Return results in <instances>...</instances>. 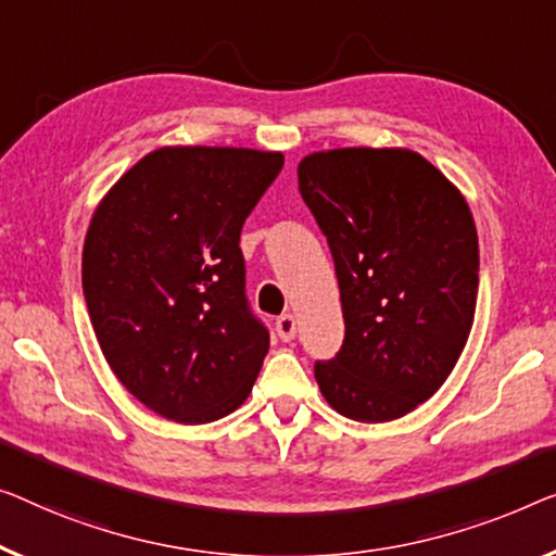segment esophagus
I'll list each match as a JSON object with an SVG mask.
<instances>
[{
  "mask_svg": "<svg viewBox=\"0 0 556 556\" xmlns=\"http://www.w3.org/2000/svg\"><path fill=\"white\" fill-rule=\"evenodd\" d=\"M277 327V334L281 342H292V339L296 337V319L292 317V314H281V317L275 321Z\"/></svg>",
  "mask_w": 556,
  "mask_h": 556,
  "instance_id": "obj_1",
  "label": "esophagus"
}]
</instances>
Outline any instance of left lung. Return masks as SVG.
<instances>
[{
	"label": "left lung",
	"instance_id": "obj_1",
	"mask_svg": "<svg viewBox=\"0 0 556 556\" xmlns=\"http://www.w3.org/2000/svg\"><path fill=\"white\" fill-rule=\"evenodd\" d=\"M296 174L334 256L346 329L337 357L314 364L321 396L364 425L400 419L452 375L475 321L467 199L402 147L314 152Z\"/></svg>",
	"mask_w": 556,
	"mask_h": 556
}]
</instances>
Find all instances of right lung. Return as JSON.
<instances>
[{
  "label": "right lung",
  "mask_w": 556,
  "mask_h": 556,
  "mask_svg": "<svg viewBox=\"0 0 556 556\" xmlns=\"http://www.w3.org/2000/svg\"><path fill=\"white\" fill-rule=\"evenodd\" d=\"M281 152L162 147L117 179L89 222L81 287L119 382L164 419L242 407L269 352L244 296V219Z\"/></svg>",
  "instance_id": "obj_1"
}]
</instances>
